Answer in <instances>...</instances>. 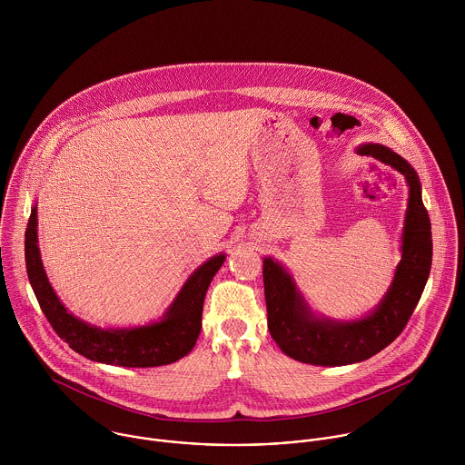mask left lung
Segmentation results:
<instances>
[{
    "label": "left lung",
    "instance_id": "8db88e82",
    "mask_svg": "<svg viewBox=\"0 0 465 465\" xmlns=\"http://www.w3.org/2000/svg\"><path fill=\"white\" fill-rule=\"evenodd\" d=\"M358 153L376 157L404 175L410 197L401 236V262L381 302L363 319L338 322L317 317L286 268L263 260L268 331L279 349L302 363L338 367L358 363L391 345L410 321L431 268V223L415 170L383 144H361Z\"/></svg>",
    "mask_w": 465,
    "mask_h": 465
}]
</instances>
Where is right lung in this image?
Segmentation results:
<instances>
[{"mask_svg":"<svg viewBox=\"0 0 465 465\" xmlns=\"http://www.w3.org/2000/svg\"><path fill=\"white\" fill-rule=\"evenodd\" d=\"M26 273L43 313L55 332L78 354L118 367H159L184 358L199 338L203 297L211 279L225 262L213 256L181 288L159 322L131 330H100L73 317L54 292L37 247V207H32L25 232Z\"/></svg>","mask_w":465,"mask_h":465,"instance_id":"1","label":"right lung"}]
</instances>
